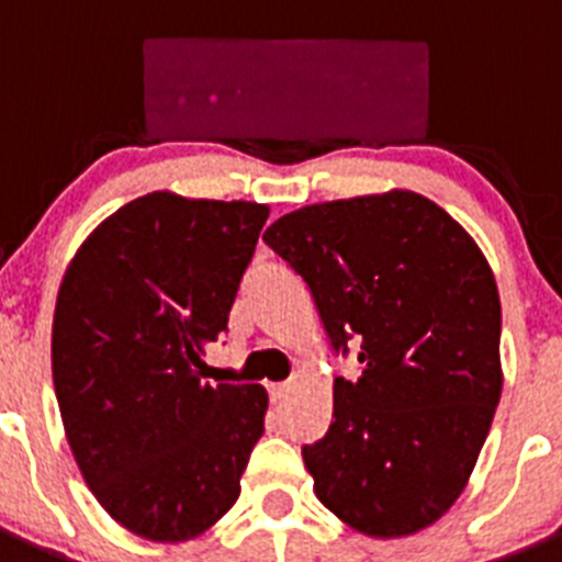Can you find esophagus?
<instances>
[{
	"label": "esophagus",
	"mask_w": 562,
	"mask_h": 562,
	"mask_svg": "<svg viewBox=\"0 0 562 562\" xmlns=\"http://www.w3.org/2000/svg\"><path fill=\"white\" fill-rule=\"evenodd\" d=\"M290 391H292L290 382H276V385H270V396H272V402H284V400H286V394H290Z\"/></svg>",
	"instance_id": "obj_1"
}]
</instances>
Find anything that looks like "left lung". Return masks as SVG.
Here are the masks:
<instances>
[{
    "label": "left lung",
    "mask_w": 562,
    "mask_h": 562,
    "mask_svg": "<svg viewBox=\"0 0 562 562\" xmlns=\"http://www.w3.org/2000/svg\"><path fill=\"white\" fill-rule=\"evenodd\" d=\"M304 278L331 349L357 346L360 376L335 380V422L304 445L315 495L371 538L448 513L501 400V301L473 236L414 191L321 202L265 233Z\"/></svg>",
    "instance_id": "left-lung-1"
}]
</instances>
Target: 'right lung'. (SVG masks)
Returning <instances> with one entry per match:
<instances>
[{"instance_id": "1", "label": "right lung", "mask_w": 562, "mask_h": 562, "mask_svg": "<svg viewBox=\"0 0 562 562\" xmlns=\"http://www.w3.org/2000/svg\"><path fill=\"white\" fill-rule=\"evenodd\" d=\"M270 207L154 191L114 211L64 272L53 382L92 495L128 532L182 543L236 504L265 434L261 385L202 382Z\"/></svg>"}]
</instances>
